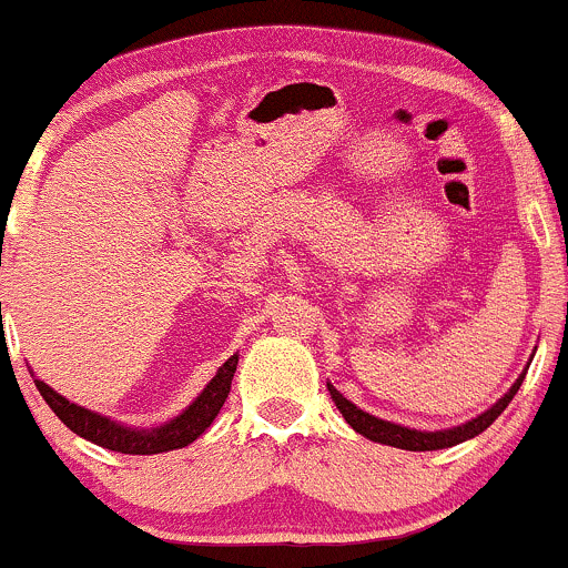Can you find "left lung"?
<instances>
[{
  "mask_svg": "<svg viewBox=\"0 0 568 568\" xmlns=\"http://www.w3.org/2000/svg\"><path fill=\"white\" fill-rule=\"evenodd\" d=\"M523 379H525V374H519V379L511 385V390L503 396L498 405L489 407L487 413H481L478 418L467 420V424L457 426V429H443V432H418V429H407V426H399V424H390V420L374 418V415L364 413L361 407H355L349 399H344V396L338 394L333 385H327V390H331V399L336 402L338 413L344 415V420H347V424L353 426L358 435L369 437V440H374V443H383V446L405 448V452H437V448H452L462 440H470V437L481 435V432L487 429V426L493 424V420L498 418L503 410H506L508 402L514 399V394H517L519 385H523Z\"/></svg>",
  "mask_w": 568,
  "mask_h": 568,
  "instance_id": "8db88e82",
  "label": "left lung"
}]
</instances>
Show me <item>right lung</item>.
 I'll return each instance as SVG.
<instances>
[{
    "label": "right lung",
    "mask_w": 568,
    "mask_h": 568,
    "mask_svg": "<svg viewBox=\"0 0 568 568\" xmlns=\"http://www.w3.org/2000/svg\"><path fill=\"white\" fill-rule=\"evenodd\" d=\"M235 369H237V355H232V358L221 366L219 374L210 379L207 388L196 396V402L189 407V410L178 415L174 420H169V424L161 426V429H150V432L128 429V426L114 424V420L103 418V415L84 410V407L73 405V402H68L65 396L57 394L54 388H49L43 379H34V385H38L45 405L60 415L62 424H65L70 432H75L79 437H84V440L120 454H163V452H174V448H185L189 443H194L210 424H213V418L219 415L221 407H224L226 396H230Z\"/></svg>",
    "instance_id": "obj_1"
}]
</instances>
